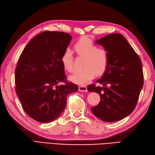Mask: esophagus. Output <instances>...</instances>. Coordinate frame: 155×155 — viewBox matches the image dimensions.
I'll return each instance as SVG.
<instances>
[{
  "label": "esophagus",
  "instance_id": "34e87169",
  "mask_svg": "<svg viewBox=\"0 0 155 155\" xmlns=\"http://www.w3.org/2000/svg\"><path fill=\"white\" fill-rule=\"evenodd\" d=\"M79 91H84V92H86V91H87V87L86 86H80V87H79Z\"/></svg>",
  "mask_w": 155,
  "mask_h": 155
}]
</instances>
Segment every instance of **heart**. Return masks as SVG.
I'll list each match as a JSON object with an SVG mask.
<instances>
[{
    "label": "heart",
    "instance_id": "heart-1",
    "mask_svg": "<svg viewBox=\"0 0 155 155\" xmlns=\"http://www.w3.org/2000/svg\"><path fill=\"white\" fill-rule=\"evenodd\" d=\"M74 49L77 55L85 58L84 70L76 71L69 76V80L78 85H84L97 75L102 74L108 68L109 53L104 47H97L96 44L89 37L83 36L75 43ZM61 61L65 70L74 71L73 57L71 53L65 50L63 53Z\"/></svg>",
    "mask_w": 155,
    "mask_h": 155
}]
</instances>
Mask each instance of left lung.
Returning a JSON list of instances; mask_svg holds the SVG:
<instances>
[{
	"label": "left lung",
	"instance_id": "obj_1",
	"mask_svg": "<svg viewBox=\"0 0 155 155\" xmlns=\"http://www.w3.org/2000/svg\"><path fill=\"white\" fill-rule=\"evenodd\" d=\"M96 43L109 53V64L102 78L87 90L97 92L100 102L91 108L96 117L104 122L120 120L134 110L143 87L144 76L139 56L121 34H110Z\"/></svg>",
	"mask_w": 155,
	"mask_h": 155
}]
</instances>
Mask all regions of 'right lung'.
<instances>
[{
    "instance_id": "1",
    "label": "right lung",
    "mask_w": 155,
    "mask_h": 155,
    "mask_svg": "<svg viewBox=\"0 0 155 155\" xmlns=\"http://www.w3.org/2000/svg\"><path fill=\"white\" fill-rule=\"evenodd\" d=\"M71 38L64 32L45 31L33 37L20 55L16 92L25 112L37 122L54 120L65 108L67 96L78 90L66 80L61 61Z\"/></svg>"
}]
</instances>
